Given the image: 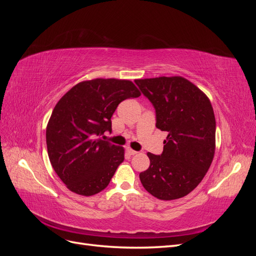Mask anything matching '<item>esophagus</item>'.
<instances>
[{
  "mask_svg": "<svg viewBox=\"0 0 256 256\" xmlns=\"http://www.w3.org/2000/svg\"><path fill=\"white\" fill-rule=\"evenodd\" d=\"M127 152H128V154H131V156H134V154H138V152L134 150L132 148H130V147H128V148H127Z\"/></svg>",
  "mask_w": 256,
  "mask_h": 256,
  "instance_id": "esophagus-1",
  "label": "esophagus"
}]
</instances>
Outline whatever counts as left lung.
I'll return each instance as SVG.
<instances>
[{
  "mask_svg": "<svg viewBox=\"0 0 256 256\" xmlns=\"http://www.w3.org/2000/svg\"><path fill=\"white\" fill-rule=\"evenodd\" d=\"M156 109V127L168 134L164 152H147L150 164L140 173L147 192L159 200L184 198L210 168L216 150V118L210 100L184 76L136 79Z\"/></svg>",
  "mask_w": 256,
  "mask_h": 256,
  "instance_id": "8db88e82",
  "label": "left lung"
}]
</instances>
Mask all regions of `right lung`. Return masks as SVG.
Masks as SVG:
<instances>
[{"mask_svg": "<svg viewBox=\"0 0 256 256\" xmlns=\"http://www.w3.org/2000/svg\"><path fill=\"white\" fill-rule=\"evenodd\" d=\"M138 96L132 81L97 78L76 84L58 100L46 141L53 170L72 192L92 196L109 184L125 148L99 136L112 130L111 118L120 102Z\"/></svg>", "mask_w": 256, "mask_h": 256, "instance_id": "obj_1", "label": "right lung"}]
</instances>
